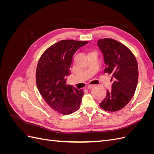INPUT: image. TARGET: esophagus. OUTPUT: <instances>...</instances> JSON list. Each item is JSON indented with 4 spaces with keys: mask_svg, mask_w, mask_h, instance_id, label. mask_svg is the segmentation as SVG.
<instances>
[{
    "mask_svg": "<svg viewBox=\"0 0 154 154\" xmlns=\"http://www.w3.org/2000/svg\"><path fill=\"white\" fill-rule=\"evenodd\" d=\"M95 85H88L87 88H88V89H91V88H92V87H94Z\"/></svg>",
    "mask_w": 154,
    "mask_h": 154,
    "instance_id": "1",
    "label": "esophagus"
}]
</instances>
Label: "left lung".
Returning a JSON list of instances; mask_svg holds the SVG:
<instances>
[{
    "instance_id": "1",
    "label": "left lung",
    "mask_w": 154,
    "mask_h": 154,
    "mask_svg": "<svg viewBox=\"0 0 154 154\" xmlns=\"http://www.w3.org/2000/svg\"><path fill=\"white\" fill-rule=\"evenodd\" d=\"M97 45L103 54L105 72L112 74V91H106L101 109L109 112L122 110L131 100L138 82V65L134 54L127 46L112 38H103Z\"/></svg>"
}]
</instances>
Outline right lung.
Returning <instances> with one entry per match:
<instances>
[{"mask_svg":"<svg viewBox=\"0 0 154 154\" xmlns=\"http://www.w3.org/2000/svg\"><path fill=\"white\" fill-rule=\"evenodd\" d=\"M88 41L63 40L50 46L40 57L36 71V83L42 96L51 108L63 115L80 108L83 90L66 83L74 54Z\"/></svg>","mask_w":154,"mask_h":154,"instance_id":"1","label":"right lung"}]
</instances>
